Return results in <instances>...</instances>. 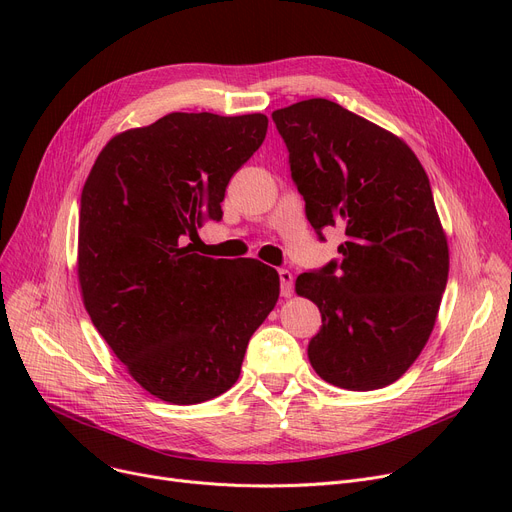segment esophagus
<instances>
[{
	"instance_id": "34e87169",
	"label": "esophagus",
	"mask_w": 512,
	"mask_h": 512,
	"mask_svg": "<svg viewBox=\"0 0 512 512\" xmlns=\"http://www.w3.org/2000/svg\"><path fill=\"white\" fill-rule=\"evenodd\" d=\"M280 274V294L284 299H288L290 294H292V284H294V276H292V272H288V270H280L278 272Z\"/></svg>"
}]
</instances>
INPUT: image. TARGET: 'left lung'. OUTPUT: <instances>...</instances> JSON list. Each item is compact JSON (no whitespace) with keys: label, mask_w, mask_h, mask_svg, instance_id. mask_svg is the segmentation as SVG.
<instances>
[{"label":"left lung","mask_w":512,"mask_h":512,"mask_svg":"<svg viewBox=\"0 0 512 512\" xmlns=\"http://www.w3.org/2000/svg\"><path fill=\"white\" fill-rule=\"evenodd\" d=\"M290 153L307 220L342 228V261L305 272L294 290L321 311L309 361L332 386H390L421 355L448 280V240L413 149L328 99L272 114Z\"/></svg>","instance_id":"obj_1"}]
</instances>
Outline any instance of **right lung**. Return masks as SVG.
I'll use <instances>...</instances> for the list:
<instances>
[{
  "mask_svg": "<svg viewBox=\"0 0 512 512\" xmlns=\"http://www.w3.org/2000/svg\"><path fill=\"white\" fill-rule=\"evenodd\" d=\"M265 132L263 114L172 112L107 141L83 186L76 274L85 309L132 380L172 405L230 390L278 303L274 267L184 245L222 218L226 186Z\"/></svg>",
  "mask_w": 512,
  "mask_h": 512,
  "instance_id": "obj_1",
  "label": "right lung"
}]
</instances>
